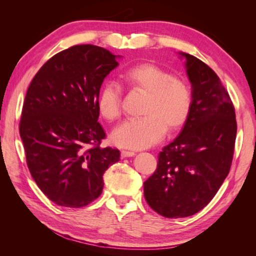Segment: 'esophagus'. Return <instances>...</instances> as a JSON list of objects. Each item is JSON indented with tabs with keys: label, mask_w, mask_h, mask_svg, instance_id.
I'll use <instances>...</instances> for the list:
<instances>
[{
	"label": "esophagus",
	"mask_w": 256,
	"mask_h": 256,
	"mask_svg": "<svg viewBox=\"0 0 256 256\" xmlns=\"http://www.w3.org/2000/svg\"><path fill=\"white\" fill-rule=\"evenodd\" d=\"M135 155V153L134 152H130V150H122L121 152V156L123 157H132V156H134Z\"/></svg>",
	"instance_id": "1"
}]
</instances>
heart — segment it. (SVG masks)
Segmentation results:
<instances>
[{
    "mask_svg": "<svg viewBox=\"0 0 256 256\" xmlns=\"http://www.w3.org/2000/svg\"><path fill=\"white\" fill-rule=\"evenodd\" d=\"M123 84L132 90L143 91L146 99L142 114L118 125L111 134V140L120 148L144 150L164 138L166 128L175 132L187 122L192 112V96L184 80L153 64H140L125 70ZM100 116L114 121L121 114L122 90L116 84L108 82L96 98Z\"/></svg>",
    "mask_w": 256,
    "mask_h": 256,
    "instance_id": "1",
    "label": "heart"
}]
</instances>
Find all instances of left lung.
<instances>
[{
	"instance_id": "1",
	"label": "left lung",
	"mask_w": 256,
	"mask_h": 256,
	"mask_svg": "<svg viewBox=\"0 0 256 256\" xmlns=\"http://www.w3.org/2000/svg\"><path fill=\"white\" fill-rule=\"evenodd\" d=\"M179 55L186 59L192 84V112L144 182L150 208L175 219L197 214L218 192L230 172L236 138L234 106L218 76L194 56Z\"/></svg>"
}]
</instances>
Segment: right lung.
Wrapping results in <instances>:
<instances>
[{
	"instance_id": "add662e5",
	"label": "right lung",
	"mask_w": 256,
	"mask_h": 256,
	"mask_svg": "<svg viewBox=\"0 0 256 256\" xmlns=\"http://www.w3.org/2000/svg\"><path fill=\"white\" fill-rule=\"evenodd\" d=\"M118 56L76 45L52 56L27 89L20 122L32 177L58 206L81 208L102 192L103 174L120 150L100 148L106 138L96 108L101 84Z\"/></svg>"
}]
</instances>
